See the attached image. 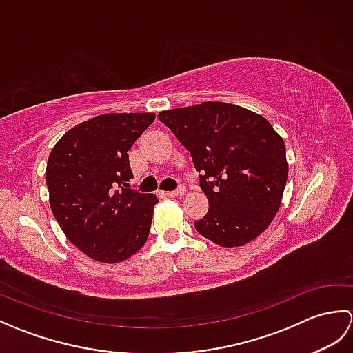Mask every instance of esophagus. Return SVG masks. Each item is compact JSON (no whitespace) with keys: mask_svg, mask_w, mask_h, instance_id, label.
Wrapping results in <instances>:
<instances>
[{"mask_svg":"<svg viewBox=\"0 0 353 353\" xmlns=\"http://www.w3.org/2000/svg\"><path fill=\"white\" fill-rule=\"evenodd\" d=\"M186 192V188L185 186H179L177 190H174V191H170V192H167L170 197H181V196H183V194Z\"/></svg>","mask_w":353,"mask_h":353,"instance_id":"34e87169","label":"esophagus"}]
</instances>
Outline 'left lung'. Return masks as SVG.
Here are the masks:
<instances>
[{"instance_id": "1", "label": "left lung", "mask_w": 353, "mask_h": 353, "mask_svg": "<svg viewBox=\"0 0 353 353\" xmlns=\"http://www.w3.org/2000/svg\"><path fill=\"white\" fill-rule=\"evenodd\" d=\"M157 118L191 153L200 172L209 209L194 223L199 234L221 247L259 236L279 211L288 177L283 139L272 124L221 101L163 110Z\"/></svg>"}]
</instances>
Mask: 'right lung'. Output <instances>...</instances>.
I'll use <instances>...</instances> for the list:
<instances>
[{
    "label": "right lung",
    "mask_w": 353,
    "mask_h": 353,
    "mask_svg": "<svg viewBox=\"0 0 353 353\" xmlns=\"http://www.w3.org/2000/svg\"><path fill=\"white\" fill-rule=\"evenodd\" d=\"M154 114H104L66 132L52 147L45 181L52 215L94 261L121 262L145 244L154 194L129 188V150Z\"/></svg>",
    "instance_id": "obj_1"
}]
</instances>
